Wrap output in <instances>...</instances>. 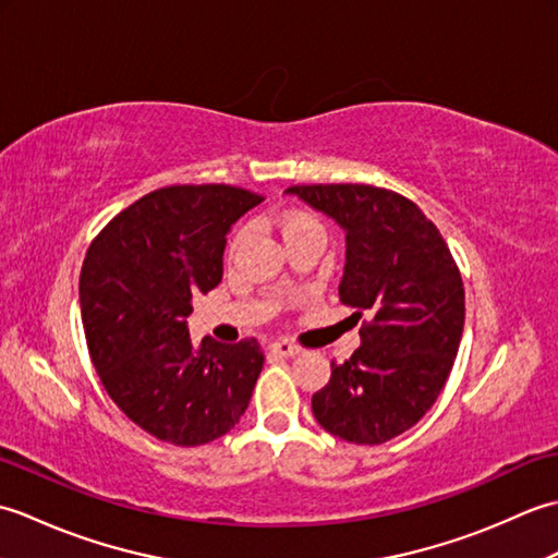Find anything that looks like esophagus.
Instances as JSON below:
<instances>
[{
  "instance_id": "obj_1",
  "label": "esophagus",
  "mask_w": 558,
  "mask_h": 558,
  "mask_svg": "<svg viewBox=\"0 0 558 558\" xmlns=\"http://www.w3.org/2000/svg\"><path fill=\"white\" fill-rule=\"evenodd\" d=\"M270 350L280 354V357H294V354H300V345H294V342H290L286 338L270 342Z\"/></svg>"
}]
</instances>
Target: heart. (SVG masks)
Returning <instances> with one entry per match:
<instances>
[{"mask_svg":"<svg viewBox=\"0 0 558 558\" xmlns=\"http://www.w3.org/2000/svg\"><path fill=\"white\" fill-rule=\"evenodd\" d=\"M312 230H322V222H318L312 213H304V210H288L286 216L280 218V232L286 240H290V236L294 234H302V232H312ZM248 240V228L246 225H242V228H236L234 234L230 236V244H228V256L234 258L236 254H240V248L244 246V242Z\"/></svg>","mask_w":558,"mask_h":558,"instance_id":"obj_1","label":"heart"}]
</instances>
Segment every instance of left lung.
<instances>
[{"instance_id": "8db88e82", "label": "left lung", "mask_w": 558, "mask_h": 558, "mask_svg": "<svg viewBox=\"0 0 558 558\" xmlns=\"http://www.w3.org/2000/svg\"><path fill=\"white\" fill-rule=\"evenodd\" d=\"M288 194L345 230L340 302L362 345L314 393L316 422L350 444L378 446L408 432L446 386L465 324V290L432 220L390 189L372 184H298Z\"/></svg>"}]
</instances>
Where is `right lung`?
Returning <instances> with one entry per match:
<instances>
[{
	"mask_svg": "<svg viewBox=\"0 0 558 558\" xmlns=\"http://www.w3.org/2000/svg\"><path fill=\"white\" fill-rule=\"evenodd\" d=\"M264 196L228 184H177L114 216L83 258L81 322L93 366L129 420L172 446L228 434L264 369L256 338L194 348L192 298L222 280L225 236Z\"/></svg>",
	"mask_w": 558,
	"mask_h": 558,
	"instance_id": "obj_1",
	"label": "right lung"
}]
</instances>
